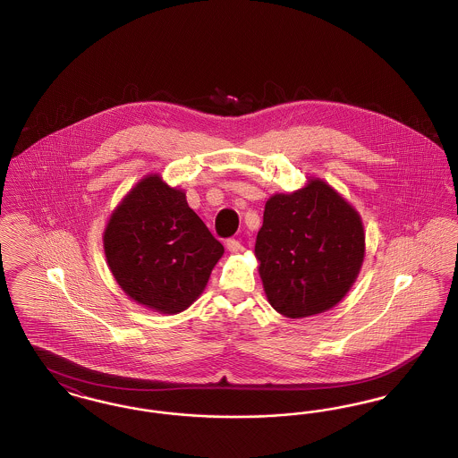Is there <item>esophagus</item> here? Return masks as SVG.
Here are the masks:
<instances>
[{"label":"esophagus","instance_id":"esophagus-1","mask_svg":"<svg viewBox=\"0 0 458 458\" xmlns=\"http://www.w3.org/2000/svg\"><path fill=\"white\" fill-rule=\"evenodd\" d=\"M226 249H228V252H233V254H237V252H242V250H243L242 243H240L239 240L235 239L226 240Z\"/></svg>","mask_w":458,"mask_h":458}]
</instances>
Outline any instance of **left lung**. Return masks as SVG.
<instances>
[{
	"mask_svg": "<svg viewBox=\"0 0 458 458\" xmlns=\"http://www.w3.org/2000/svg\"><path fill=\"white\" fill-rule=\"evenodd\" d=\"M264 293L284 318L327 312L355 284L366 254L360 215L321 178L269 197L256 240Z\"/></svg>",
	"mask_w": 458,
	"mask_h": 458,
	"instance_id": "8db88e82",
	"label": "left lung"
}]
</instances>
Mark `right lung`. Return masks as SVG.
Returning <instances> with one entry per match:
<instances>
[{
    "instance_id": "1",
    "label": "right lung",
    "mask_w": 458,
    "mask_h": 458,
    "mask_svg": "<svg viewBox=\"0 0 458 458\" xmlns=\"http://www.w3.org/2000/svg\"><path fill=\"white\" fill-rule=\"evenodd\" d=\"M109 271L137 304L178 314L204 292L225 249L185 192L151 174L131 187L103 233Z\"/></svg>"
}]
</instances>
